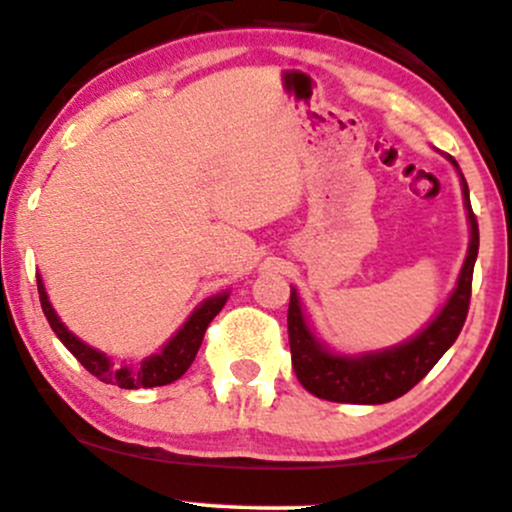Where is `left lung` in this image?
Masks as SVG:
<instances>
[{
    "label": "left lung",
    "instance_id": "8db88e82",
    "mask_svg": "<svg viewBox=\"0 0 512 512\" xmlns=\"http://www.w3.org/2000/svg\"><path fill=\"white\" fill-rule=\"evenodd\" d=\"M452 160V157H449ZM457 167V162L452 160ZM464 204L469 211L471 223V243L466 255L462 274L454 294L449 296L447 306L418 338L393 350L364 355L359 359L330 355L325 347H320L316 338L308 330L303 320L301 303L296 291L291 289L289 301V347H291V367L299 376L301 386L313 396L325 398L335 403H386L403 396L423 379L425 374L440 362V357L452 347L464 328L466 313L471 303V277H474V262L479 255V223L471 211L469 187H466L464 174Z\"/></svg>",
    "mask_w": 512,
    "mask_h": 512
}]
</instances>
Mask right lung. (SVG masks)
<instances>
[{"label":"right lung","mask_w":512,"mask_h":512,"mask_svg":"<svg viewBox=\"0 0 512 512\" xmlns=\"http://www.w3.org/2000/svg\"><path fill=\"white\" fill-rule=\"evenodd\" d=\"M36 282L38 296H41V308L43 313H46L53 333L58 335L60 342L77 357V362H80L89 374H94L99 381H104V384H116L119 389H153V386H165L177 381L179 376L192 367L196 352H199L201 347V340H204L206 328H209V323L218 316V311H221L223 303L228 299V294H221L213 296V299L206 303H201V306L192 313V318L184 323V328L167 342V347L160 355L148 357L140 367H116V364L109 362V357H104L101 352L84 345L82 340H77L75 335L60 323L53 306H50L46 289H43L41 284V277H38Z\"/></svg>","instance_id":"add662e5"}]
</instances>
